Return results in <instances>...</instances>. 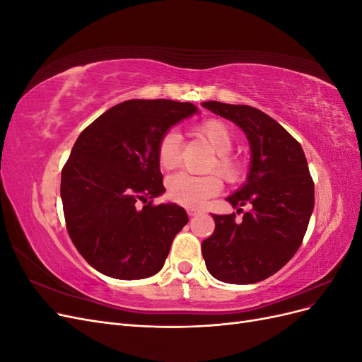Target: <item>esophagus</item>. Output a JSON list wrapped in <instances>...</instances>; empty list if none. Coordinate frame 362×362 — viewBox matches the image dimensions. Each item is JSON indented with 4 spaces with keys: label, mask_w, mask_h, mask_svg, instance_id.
Wrapping results in <instances>:
<instances>
[{
    "label": "esophagus",
    "mask_w": 362,
    "mask_h": 362,
    "mask_svg": "<svg viewBox=\"0 0 362 362\" xmlns=\"http://www.w3.org/2000/svg\"><path fill=\"white\" fill-rule=\"evenodd\" d=\"M187 213L190 217H194V216H198L201 211L196 210V208H187Z\"/></svg>",
    "instance_id": "34e87169"
}]
</instances>
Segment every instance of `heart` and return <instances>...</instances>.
I'll return each instance as SVG.
<instances>
[{"instance_id":"1","label":"heart","mask_w":362,"mask_h":362,"mask_svg":"<svg viewBox=\"0 0 362 362\" xmlns=\"http://www.w3.org/2000/svg\"><path fill=\"white\" fill-rule=\"evenodd\" d=\"M194 134L204 139L210 148L216 152V157L210 164L218 175L228 181H235L243 170V164L235 156L231 154L234 137L231 129L222 120H206L194 129ZM180 134L169 131L164 134L157 146V163L163 170H170L178 164L180 152ZM169 198L185 206H202L208 198L222 190V181L216 175H204L193 177L187 173H177L168 178L166 182Z\"/></svg>"}]
</instances>
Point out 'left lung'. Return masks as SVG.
Segmentation results:
<instances>
[{"label":"left lung","instance_id":"obj_1","mask_svg":"<svg viewBox=\"0 0 362 362\" xmlns=\"http://www.w3.org/2000/svg\"><path fill=\"white\" fill-rule=\"evenodd\" d=\"M243 129L250 146L246 182L226 201L235 214H213L216 229L202 242L206 270L226 284H254L282 269L298 252L314 210V182L303 149L275 119L250 105L202 103Z\"/></svg>","mask_w":362,"mask_h":362}]
</instances>
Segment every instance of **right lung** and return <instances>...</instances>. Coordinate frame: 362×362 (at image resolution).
<instances>
[{
  "instance_id": "obj_1",
  "label": "right lung",
  "mask_w": 362,
  "mask_h": 362,
  "mask_svg": "<svg viewBox=\"0 0 362 362\" xmlns=\"http://www.w3.org/2000/svg\"><path fill=\"white\" fill-rule=\"evenodd\" d=\"M196 113L190 103L129 100L108 108L76 139L62 170L64 221L76 250L103 275L144 279L164 266L189 216L173 202L152 205L166 192L157 146Z\"/></svg>"
}]
</instances>
